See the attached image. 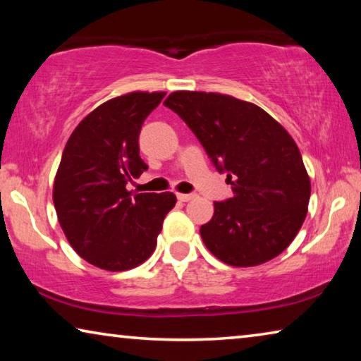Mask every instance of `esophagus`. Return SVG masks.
<instances>
[{
    "label": "esophagus",
    "instance_id": "esophagus-1",
    "mask_svg": "<svg viewBox=\"0 0 361 361\" xmlns=\"http://www.w3.org/2000/svg\"><path fill=\"white\" fill-rule=\"evenodd\" d=\"M176 197H178L180 202H189V200H192L195 197V194H183V192H178L176 194Z\"/></svg>",
    "mask_w": 361,
    "mask_h": 361
}]
</instances>
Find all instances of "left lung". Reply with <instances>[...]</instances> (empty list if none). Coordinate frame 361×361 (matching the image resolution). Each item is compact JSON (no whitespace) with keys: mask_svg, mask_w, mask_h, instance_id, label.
<instances>
[{"mask_svg":"<svg viewBox=\"0 0 361 361\" xmlns=\"http://www.w3.org/2000/svg\"><path fill=\"white\" fill-rule=\"evenodd\" d=\"M164 105L186 122L232 188L200 226L205 247L235 267L276 258L301 229L310 199L295 140L264 109L231 95L176 90Z\"/></svg>","mask_w":361,"mask_h":361,"instance_id":"8db88e82","label":"left lung"}]
</instances>
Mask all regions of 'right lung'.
Returning <instances> with one entry per match:
<instances>
[{"label": "right lung", "mask_w": 361, "mask_h": 361, "mask_svg": "<svg viewBox=\"0 0 361 361\" xmlns=\"http://www.w3.org/2000/svg\"><path fill=\"white\" fill-rule=\"evenodd\" d=\"M166 92H130L97 106L66 142L54 180V207L73 250L90 264L129 271L149 258L173 192L127 191L148 166L138 135Z\"/></svg>", "instance_id": "add662e5"}]
</instances>
